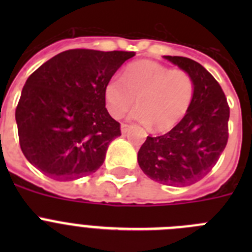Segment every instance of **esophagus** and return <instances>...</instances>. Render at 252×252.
<instances>
[{"instance_id": "34e87169", "label": "esophagus", "mask_w": 252, "mask_h": 252, "mask_svg": "<svg viewBox=\"0 0 252 252\" xmlns=\"http://www.w3.org/2000/svg\"><path fill=\"white\" fill-rule=\"evenodd\" d=\"M130 128H131L130 125H126V124H122L121 125V132L122 133H126L128 130H130Z\"/></svg>"}]
</instances>
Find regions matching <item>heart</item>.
<instances>
[{
    "instance_id": "obj_1",
    "label": "heart",
    "mask_w": 252,
    "mask_h": 252,
    "mask_svg": "<svg viewBox=\"0 0 252 252\" xmlns=\"http://www.w3.org/2000/svg\"><path fill=\"white\" fill-rule=\"evenodd\" d=\"M194 81L183 69H170L154 62L139 60L128 64L122 78L112 77L104 87L107 111L120 119L135 102L139 106L130 119L168 130L183 119L194 97Z\"/></svg>"
}]
</instances>
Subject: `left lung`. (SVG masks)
Instances as JSON below:
<instances>
[{"instance_id": "1", "label": "left lung", "mask_w": 252, "mask_h": 252, "mask_svg": "<svg viewBox=\"0 0 252 252\" xmlns=\"http://www.w3.org/2000/svg\"><path fill=\"white\" fill-rule=\"evenodd\" d=\"M194 81V97L186 116L169 132L148 136L137 154L141 170L160 184L186 187L206 177L228 141L230 107L213 75L184 57H164Z\"/></svg>"}]
</instances>
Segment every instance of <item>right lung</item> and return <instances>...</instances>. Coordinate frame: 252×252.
<instances>
[{"label":"right lung","mask_w":252,"mask_h":252,"mask_svg":"<svg viewBox=\"0 0 252 252\" xmlns=\"http://www.w3.org/2000/svg\"><path fill=\"white\" fill-rule=\"evenodd\" d=\"M133 51L70 49L28 78L17 103L21 150L30 164L55 180L92 174L121 135L107 112L104 87Z\"/></svg>","instance_id":"right-lung-1"}]
</instances>
